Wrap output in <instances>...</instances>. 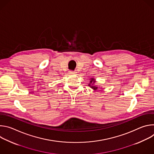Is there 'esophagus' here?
Returning a JSON list of instances; mask_svg holds the SVG:
<instances>
[{"instance_id": "obj_1", "label": "esophagus", "mask_w": 154, "mask_h": 154, "mask_svg": "<svg viewBox=\"0 0 154 154\" xmlns=\"http://www.w3.org/2000/svg\"><path fill=\"white\" fill-rule=\"evenodd\" d=\"M69 72L70 74H75L77 73V72H75V71H70Z\"/></svg>"}]
</instances>
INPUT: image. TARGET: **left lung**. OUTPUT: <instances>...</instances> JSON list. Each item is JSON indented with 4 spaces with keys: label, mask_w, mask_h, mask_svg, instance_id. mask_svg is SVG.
Instances as JSON below:
<instances>
[{
    "label": "left lung",
    "mask_w": 154,
    "mask_h": 154,
    "mask_svg": "<svg viewBox=\"0 0 154 154\" xmlns=\"http://www.w3.org/2000/svg\"><path fill=\"white\" fill-rule=\"evenodd\" d=\"M94 83H96V80L93 78H92V79H91V80L90 82V83L88 84V86H90V87H91V88L93 89L94 90H96L98 89V87L94 85Z\"/></svg>",
    "instance_id": "1"
}]
</instances>
